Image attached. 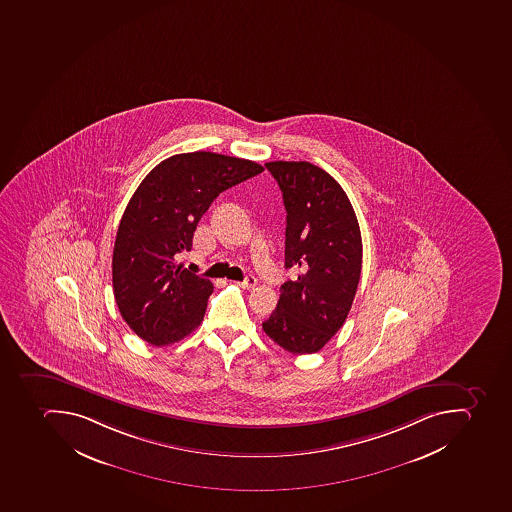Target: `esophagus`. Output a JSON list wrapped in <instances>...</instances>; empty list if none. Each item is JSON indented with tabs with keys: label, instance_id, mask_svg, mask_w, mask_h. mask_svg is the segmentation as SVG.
<instances>
[{
	"label": "esophagus",
	"instance_id": "34e87169",
	"mask_svg": "<svg viewBox=\"0 0 512 512\" xmlns=\"http://www.w3.org/2000/svg\"><path fill=\"white\" fill-rule=\"evenodd\" d=\"M239 286L244 287V289H252V287L257 286V278L255 276H252V274H249L242 283H238Z\"/></svg>",
	"mask_w": 512,
	"mask_h": 512
}]
</instances>
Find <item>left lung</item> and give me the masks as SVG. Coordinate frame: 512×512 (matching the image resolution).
I'll return each instance as SVG.
<instances>
[{
    "mask_svg": "<svg viewBox=\"0 0 512 512\" xmlns=\"http://www.w3.org/2000/svg\"><path fill=\"white\" fill-rule=\"evenodd\" d=\"M286 207V268L299 271L281 286L262 324L266 336L294 355L316 353L344 326L360 283V225L344 189L310 162H268Z\"/></svg>",
    "mask_w": 512,
    "mask_h": 512,
    "instance_id": "1",
    "label": "left lung"
}]
</instances>
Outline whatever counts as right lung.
I'll return each mask as SVG.
<instances>
[{
    "mask_svg": "<svg viewBox=\"0 0 512 512\" xmlns=\"http://www.w3.org/2000/svg\"><path fill=\"white\" fill-rule=\"evenodd\" d=\"M263 172L252 160L186 152L152 168L120 220L112 284L120 315L154 347L175 344L204 319L209 279L176 265L193 247L197 223L225 189Z\"/></svg>",
    "mask_w": 512,
    "mask_h": 512,
    "instance_id": "right-lung-1",
    "label": "right lung"
}]
</instances>
